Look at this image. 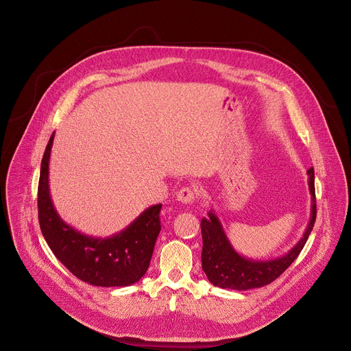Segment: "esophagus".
Returning <instances> with one entry per match:
<instances>
[{
    "mask_svg": "<svg viewBox=\"0 0 351 351\" xmlns=\"http://www.w3.org/2000/svg\"><path fill=\"white\" fill-rule=\"evenodd\" d=\"M196 189L191 186H185L177 192V200H180L184 204H192L196 199Z\"/></svg>",
    "mask_w": 351,
    "mask_h": 351,
    "instance_id": "obj_1",
    "label": "esophagus"
}]
</instances>
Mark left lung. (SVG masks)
<instances>
[{
    "label": "left lung",
    "instance_id": "1",
    "mask_svg": "<svg viewBox=\"0 0 351 351\" xmlns=\"http://www.w3.org/2000/svg\"><path fill=\"white\" fill-rule=\"evenodd\" d=\"M307 174L308 189L311 193V217L300 241L281 257L272 260H253L243 257L230 243L213 210L207 213V219H202V268L210 282L215 287L234 291L261 288L275 281L296 260L313 231L317 217L314 169L311 167Z\"/></svg>",
    "mask_w": 351,
    "mask_h": 351
}]
</instances>
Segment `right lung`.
Here are the masks:
<instances>
[{
    "mask_svg": "<svg viewBox=\"0 0 351 351\" xmlns=\"http://www.w3.org/2000/svg\"><path fill=\"white\" fill-rule=\"evenodd\" d=\"M53 132L45 148L38 181V221L55 257L82 281L94 287H130L141 279L151 263L160 232L162 204H154L127 228L109 237L84 235L66 224L49 195V156Z\"/></svg>",
    "mask_w": 351,
    "mask_h": 351,
    "instance_id": "right-lung-1",
    "label": "right lung"
}]
</instances>
